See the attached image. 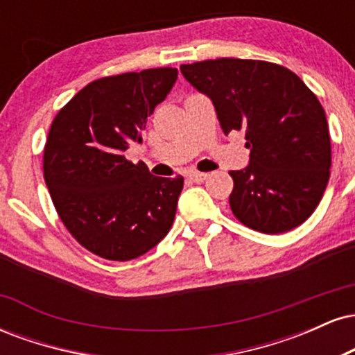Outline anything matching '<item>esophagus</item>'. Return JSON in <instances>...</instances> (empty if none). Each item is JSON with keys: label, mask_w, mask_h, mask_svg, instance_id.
<instances>
[{"label": "esophagus", "mask_w": 355, "mask_h": 355, "mask_svg": "<svg viewBox=\"0 0 355 355\" xmlns=\"http://www.w3.org/2000/svg\"><path fill=\"white\" fill-rule=\"evenodd\" d=\"M189 177H190V180L200 183V182L205 180V178L209 177V175H207V173H200V172H191V173L189 175Z\"/></svg>", "instance_id": "esophagus-1"}]
</instances>
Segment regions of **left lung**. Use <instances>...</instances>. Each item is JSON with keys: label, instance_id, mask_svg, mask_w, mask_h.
<instances>
[{"label": "left lung", "instance_id": "8db88e82", "mask_svg": "<svg viewBox=\"0 0 355 355\" xmlns=\"http://www.w3.org/2000/svg\"><path fill=\"white\" fill-rule=\"evenodd\" d=\"M180 71L211 100L225 135L245 132L250 160L230 172L235 217L263 234L304 223L331 175V135L317 96L295 73L268 61L207 60Z\"/></svg>", "mask_w": 355, "mask_h": 355}]
</instances>
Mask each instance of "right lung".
Here are the masks:
<instances>
[{"label": "right lung", "instance_id": "obj_1", "mask_svg": "<svg viewBox=\"0 0 355 355\" xmlns=\"http://www.w3.org/2000/svg\"><path fill=\"white\" fill-rule=\"evenodd\" d=\"M177 68L107 76L80 89L53 120L43 172L68 232L95 255L137 259L172 229L183 177L160 178L123 152L177 81Z\"/></svg>", "mask_w": 355, "mask_h": 355}]
</instances>
